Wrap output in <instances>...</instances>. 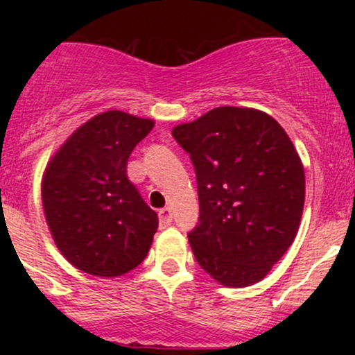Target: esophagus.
Listing matches in <instances>:
<instances>
[{
  "label": "esophagus",
  "instance_id": "1",
  "mask_svg": "<svg viewBox=\"0 0 355 355\" xmlns=\"http://www.w3.org/2000/svg\"><path fill=\"white\" fill-rule=\"evenodd\" d=\"M158 218H160L162 225H170V222H172V209H170V207L162 209L158 211Z\"/></svg>",
  "mask_w": 355,
  "mask_h": 355
}]
</instances>
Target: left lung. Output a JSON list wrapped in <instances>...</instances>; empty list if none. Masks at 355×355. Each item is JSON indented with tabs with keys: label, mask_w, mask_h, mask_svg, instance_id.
Returning a JSON list of instances; mask_svg holds the SVG:
<instances>
[{
	"label": "left lung",
	"mask_w": 355,
	"mask_h": 355,
	"mask_svg": "<svg viewBox=\"0 0 355 355\" xmlns=\"http://www.w3.org/2000/svg\"><path fill=\"white\" fill-rule=\"evenodd\" d=\"M172 135L190 155L200 218L189 234L198 266L225 287L266 277L295 240L304 165L285 130L255 108L218 107Z\"/></svg>",
	"instance_id": "1"
}]
</instances>
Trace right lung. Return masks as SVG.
Returning a JSON list of instances; mask_svg holds the SVG:
<instances>
[{
    "label": "right lung",
    "mask_w": 355,
    "mask_h": 355,
    "mask_svg": "<svg viewBox=\"0 0 355 355\" xmlns=\"http://www.w3.org/2000/svg\"><path fill=\"white\" fill-rule=\"evenodd\" d=\"M155 121L110 110L78 126L48 162L42 202L61 255L85 274L120 277L140 266L157 214L126 177L130 153Z\"/></svg>",
    "instance_id": "right-lung-1"
}]
</instances>
